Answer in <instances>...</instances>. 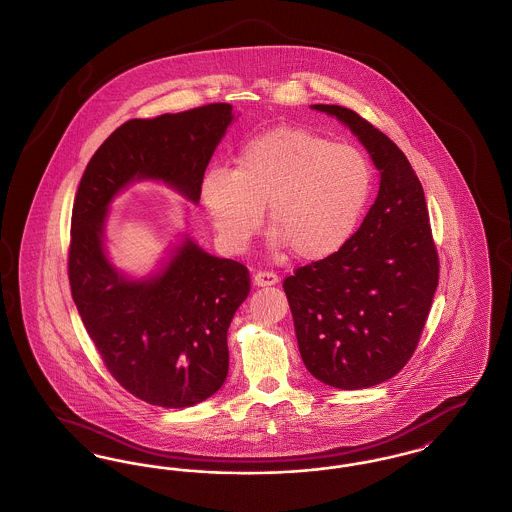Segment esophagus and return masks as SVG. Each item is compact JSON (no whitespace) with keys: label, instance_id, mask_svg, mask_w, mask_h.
<instances>
[{"label":"esophagus","instance_id":"esophagus-1","mask_svg":"<svg viewBox=\"0 0 512 512\" xmlns=\"http://www.w3.org/2000/svg\"><path fill=\"white\" fill-rule=\"evenodd\" d=\"M274 284H278V276L274 272H257L253 276V286H257V288H267Z\"/></svg>","mask_w":512,"mask_h":512}]
</instances>
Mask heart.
Instances as JSON below:
<instances>
[{
    "mask_svg": "<svg viewBox=\"0 0 512 512\" xmlns=\"http://www.w3.org/2000/svg\"><path fill=\"white\" fill-rule=\"evenodd\" d=\"M374 190V169L359 147L301 126H278L240 147L236 169L211 167L199 201L226 253H244L265 207L274 253L324 261L355 236Z\"/></svg>",
    "mask_w": 512,
    "mask_h": 512,
    "instance_id": "obj_1",
    "label": "heart"
}]
</instances>
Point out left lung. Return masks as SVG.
<instances>
[{
	"mask_svg": "<svg viewBox=\"0 0 512 512\" xmlns=\"http://www.w3.org/2000/svg\"><path fill=\"white\" fill-rule=\"evenodd\" d=\"M336 117L365 146L380 190L351 242L284 280L301 359L338 390L393 378L413 357L438 288V253L426 197L405 153L341 105H311Z\"/></svg>",
	"mask_w": 512,
	"mask_h": 512,
	"instance_id": "obj_1",
	"label": "left lung"
}]
</instances>
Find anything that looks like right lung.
<instances>
[{
    "mask_svg": "<svg viewBox=\"0 0 512 512\" xmlns=\"http://www.w3.org/2000/svg\"><path fill=\"white\" fill-rule=\"evenodd\" d=\"M234 119L232 105L211 103L124 122L94 153L76 192L74 305L113 378L149 405L184 409L220 390L226 334L249 293V272L182 234L157 270L130 276L105 247L111 203L136 182H161L197 205L201 176Z\"/></svg>",
    "mask_w": 512,
    "mask_h": 512,
    "instance_id": "add662e5",
    "label": "right lung"
}]
</instances>
